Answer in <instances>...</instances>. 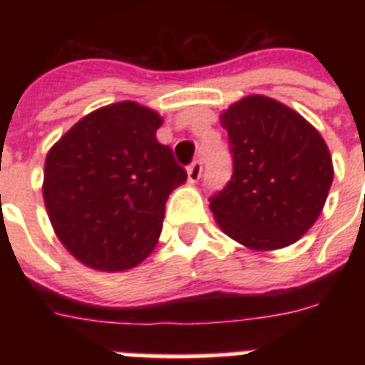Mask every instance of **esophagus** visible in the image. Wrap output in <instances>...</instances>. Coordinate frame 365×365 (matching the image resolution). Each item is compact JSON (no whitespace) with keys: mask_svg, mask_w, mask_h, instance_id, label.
<instances>
[{"mask_svg":"<svg viewBox=\"0 0 365 365\" xmlns=\"http://www.w3.org/2000/svg\"><path fill=\"white\" fill-rule=\"evenodd\" d=\"M188 180L190 182H197L199 179H201V173H202V164L199 163V160H195V163H192L188 166Z\"/></svg>","mask_w":365,"mask_h":365,"instance_id":"34e87169","label":"esophagus"}]
</instances>
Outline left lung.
I'll use <instances>...</instances> for the list:
<instances>
[{"label": "left lung", "instance_id": "obj_1", "mask_svg": "<svg viewBox=\"0 0 365 365\" xmlns=\"http://www.w3.org/2000/svg\"><path fill=\"white\" fill-rule=\"evenodd\" d=\"M234 172L210 197L221 230L252 250L296 243L314 225L333 182L322 135L294 109L250 95L221 115Z\"/></svg>", "mask_w": 365, "mask_h": 365}]
</instances>
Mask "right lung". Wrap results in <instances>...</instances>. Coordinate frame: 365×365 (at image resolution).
<instances>
[{"instance_id":"add662e5","label":"right lung","mask_w":365,"mask_h":365,"mask_svg":"<svg viewBox=\"0 0 365 365\" xmlns=\"http://www.w3.org/2000/svg\"><path fill=\"white\" fill-rule=\"evenodd\" d=\"M163 118L137 102L89 113L49 150L43 201L58 240L80 263L128 270L159 241L170 193L186 180L157 140Z\"/></svg>"}]
</instances>
